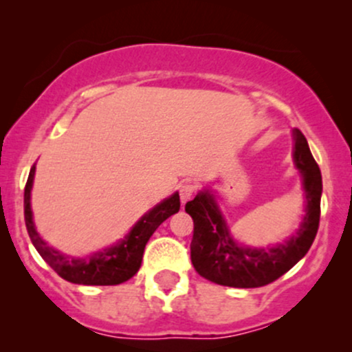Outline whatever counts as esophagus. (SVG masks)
<instances>
[{
    "instance_id": "34e87169",
    "label": "esophagus",
    "mask_w": 352,
    "mask_h": 352,
    "mask_svg": "<svg viewBox=\"0 0 352 352\" xmlns=\"http://www.w3.org/2000/svg\"><path fill=\"white\" fill-rule=\"evenodd\" d=\"M195 190H197V187L193 184H182L179 188L182 204H187V201L192 199L193 195H195Z\"/></svg>"
}]
</instances>
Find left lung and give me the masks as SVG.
<instances>
[{"instance_id":"obj_1","label":"left lung","mask_w":352,"mask_h":352,"mask_svg":"<svg viewBox=\"0 0 352 352\" xmlns=\"http://www.w3.org/2000/svg\"><path fill=\"white\" fill-rule=\"evenodd\" d=\"M293 159L301 172L306 215L296 233L273 248H245L230 236L228 227L212 193L200 192L187 201L185 212L193 220L190 245L192 265L200 276L232 288H258L273 283L308 253L318 233L321 215L322 179L308 140L300 129L293 131Z\"/></svg>"}]
</instances>
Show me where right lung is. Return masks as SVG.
<instances>
[{"instance_id":"add662e5","label":"right lung","mask_w":352,"mask_h":352,"mask_svg":"<svg viewBox=\"0 0 352 352\" xmlns=\"http://www.w3.org/2000/svg\"><path fill=\"white\" fill-rule=\"evenodd\" d=\"M36 167H31L28 177L26 187H24V221H26L28 233L34 248L41 254L43 260L66 281L76 285H96V286H111L131 280L139 272L142 263L144 248L148 238L164 223L168 217L180 210L179 193L165 199L162 204L155 205L151 212L145 213L134 225L127 236L122 241L106 248L104 252H98L87 258H69L59 253L36 232L33 212H31V188H33Z\"/></svg>"}]
</instances>
